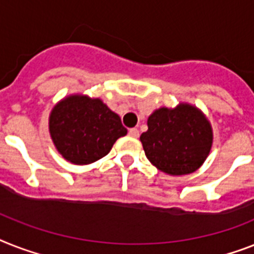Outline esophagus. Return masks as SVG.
<instances>
[{
	"mask_svg": "<svg viewBox=\"0 0 254 254\" xmlns=\"http://www.w3.org/2000/svg\"><path fill=\"white\" fill-rule=\"evenodd\" d=\"M129 135L133 138H138L139 137V130L137 127H131V129H129Z\"/></svg>",
	"mask_w": 254,
	"mask_h": 254,
	"instance_id": "obj_1",
	"label": "esophagus"
}]
</instances>
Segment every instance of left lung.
Wrapping results in <instances>:
<instances>
[{"mask_svg":"<svg viewBox=\"0 0 254 254\" xmlns=\"http://www.w3.org/2000/svg\"><path fill=\"white\" fill-rule=\"evenodd\" d=\"M141 134L147 159L164 174H193L205 163L213 146V127L205 113L189 103L160 107L147 119Z\"/></svg>","mask_w":254,"mask_h":254,"instance_id":"1","label":"left lung"}]
</instances>
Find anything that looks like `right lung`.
Masks as SVG:
<instances>
[{
    "instance_id": "right-lung-1",
    "label": "right lung",
    "mask_w": 254,
    "mask_h": 254,
    "mask_svg": "<svg viewBox=\"0 0 254 254\" xmlns=\"http://www.w3.org/2000/svg\"><path fill=\"white\" fill-rule=\"evenodd\" d=\"M127 133L120 116L102 99L88 95H67L49 115V134L56 150L77 166L102 159Z\"/></svg>"
}]
</instances>
